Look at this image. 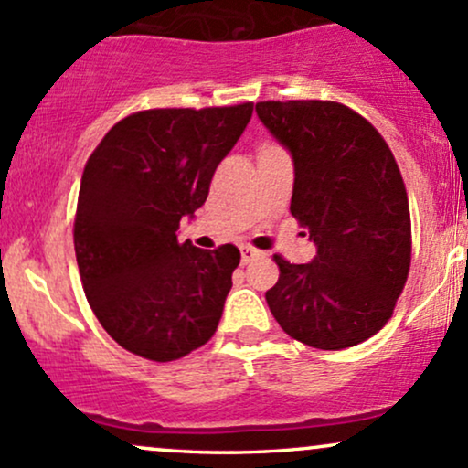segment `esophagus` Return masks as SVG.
<instances>
[{
	"mask_svg": "<svg viewBox=\"0 0 468 468\" xmlns=\"http://www.w3.org/2000/svg\"><path fill=\"white\" fill-rule=\"evenodd\" d=\"M241 264H250L252 260H257V257H260V250L257 249H252V246H241Z\"/></svg>",
	"mask_w": 468,
	"mask_h": 468,
	"instance_id": "obj_1",
	"label": "esophagus"
}]
</instances>
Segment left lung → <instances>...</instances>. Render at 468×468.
I'll return each instance as SVG.
<instances>
[{
	"mask_svg": "<svg viewBox=\"0 0 468 468\" xmlns=\"http://www.w3.org/2000/svg\"><path fill=\"white\" fill-rule=\"evenodd\" d=\"M264 127L292 155L290 213L316 255H275L266 292L282 330L319 350L363 343L394 313L411 264V219L394 154L361 114L332 101H264Z\"/></svg>",
	"mask_w": 468,
	"mask_h": 468,
	"instance_id": "left-lung-1",
	"label": "left lung"
}]
</instances>
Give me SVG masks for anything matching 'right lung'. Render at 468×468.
<instances>
[{
	"label": "right lung",
	"instance_id": "1",
	"mask_svg": "<svg viewBox=\"0 0 468 468\" xmlns=\"http://www.w3.org/2000/svg\"><path fill=\"white\" fill-rule=\"evenodd\" d=\"M252 103L144 110L116 122L80 178L74 250L85 297L121 347L176 361L216 335L239 250H202L176 230L207 202Z\"/></svg>",
	"mask_w": 468,
	"mask_h": 468
}]
</instances>
